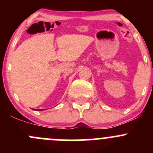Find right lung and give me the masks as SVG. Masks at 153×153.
Masks as SVG:
<instances>
[{"label":"right lung","instance_id":"add662e5","mask_svg":"<svg viewBox=\"0 0 153 153\" xmlns=\"http://www.w3.org/2000/svg\"><path fill=\"white\" fill-rule=\"evenodd\" d=\"M34 110H38V111H41V110H43V109H34Z\"/></svg>","mask_w":153,"mask_h":153}]
</instances>
